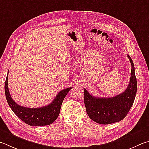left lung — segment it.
<instances>
[{
    "mask_svg": "<svg viewBox=\"0 0 149 149\" xmlns=\"http://www.w3.org/2000/svg\"><path fill=\"white\" fill-rule=\"evenodd\" d=\"M131 77L128 87L123 93L111 98H96L84 88V102L91 119L97 123L109 124L120 121L128 114L137 93V79L134 64L130 56Z\"/></svg>",
    "mask_w": 149,
    "mask_h": 149,
    "instance_id": "8db88e82",
    "label": "left lung"
}]
</instances>
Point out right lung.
I'll return each mask as SVG.
<instances>
[{
    "label": "right lung",
    "instance_id": "right-lung-1",
    "mask_svg": "<svg viewBox=\"0 0 149 149\" xmlns=\"http://www.w3.org/2000/svg\"><path fill=\"white\" fill-rule=\"evenodd\" d=\"M8 73L4 86L6 100L13 112L21 120L30 126H46L52 124L57 118L60 113L62 103L72 87L60 91L53 101L46 106L39 108L25 107L16 104L12 98L8 86Z\"/></svg>",
    "mask_w": 149,
    "mask_h": 149
}]
</instances>
